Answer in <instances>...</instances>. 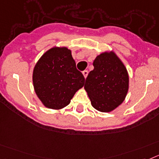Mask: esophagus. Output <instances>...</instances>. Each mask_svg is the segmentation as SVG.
<instances>
[{
  "instance_id": "obj_1",
  "label": "esophagus",
  "mask_w": 159,
  "mask_h": 159,
  "mask_svg": "<svg viewBox=\"0 0 159 159\" xmlns=\"http://www.w3.org/2000/svg\"><path fill=\"white\" fill-rule=\"evenodd\" d=\"M82 74H83V75H84V78H86V77H87V75H88V71H87V70H84V71L82 72Z\"/></svg>"
}]
</instances>
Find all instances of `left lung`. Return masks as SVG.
Here are the masks:
<instances>
[{
    "label": "left lung",
    "instance_id": "obj_1",
    "mask_svg": "<svg viewBox=\"0 0 159 159\" xmlns=\"http://www.w3.org/2000/svg\"><path fill=\"white\" fill-rule=\"evenodd\" d=\"M94 67L85 80L91 105L101 112H110L123 102L129 89V76L114 52H105L93 61Z\"/></svg>",
    "mask_w": 159,
    "mask_h": 159
}]
</instances>
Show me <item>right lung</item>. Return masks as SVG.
<instances>
[{
  "instance_id": "1",
  "label": "right lung",
  "mask_w": 159,
  "mask_h": 159,
  "mask_svg": "<svg viewBox=\"0 0 159 159\" xmlns=\"http://www.w3.org/2000/svg\"><path fill=\"white\" fill-rule=\"evenodd\" d=\"M34 90L42 104L49 109L60 110L68 106L85 78L76 68L71 50L53 47L38 60L33 73Z\"/></svg>"
}]
</instances>
